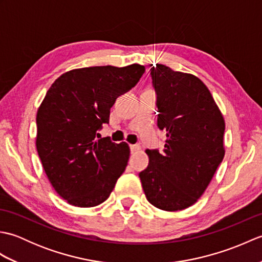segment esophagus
I'll use <instances>...</instances> for the list:
<instances>
[{
    "mask_svg": "<svg viewBox=\"0 0 262 262\" xmlns=\"http://www.w3.org/2000/svg\"><path fill=\"white\" fill-rule=\"evenodd\" d=\"M129 147H130V152L132 153H134V152L138 151V149L141 148V146L138 145V144H134V145H129Z\"/></svg>",
    "mask_w": 262,
    "mask_h": 262,
    "instance_id": "1",
    "label": "esophagus"
}]
</instances>
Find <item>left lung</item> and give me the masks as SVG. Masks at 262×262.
Masks as SVG:
<instances>
[{
    "label": "left lung",
    "mask_w": 262,
    "mask_h": 262,
    "mask_svg": "<svg viewBox=\"0 0 262 262\" xmlns=\"http://www.w3.org/2000/svg\"><path fill=\"white\" fill-rule=\"evenodd\" d=\"M163 152L146 149L140 172L146 199L166 211L185 209L202 196L224 158L225 122L204 83L165 65L151 68Z\"/></svg>",
    "instance_id": "1"
}]
</instances>
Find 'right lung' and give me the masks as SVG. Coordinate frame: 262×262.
<instances>
[{
  "label": "right lung",
  "instance_id": "1",
  "mask_svg": "<svg viewBox=\"0 0 262 262\" xmlns=\"http://www.w3.org/2000/svg\"><path fill=\"white\" fill-rule=\"evenodd\" d=\"M145 68L93 66L60 75L37 113V151L55 190L77 207L107 199L125 171L129 147L97 140L116 99L132 90Z\"/></svg>",
  "mask_w": 262,
  "mask_h": 262
}]
</instances>
